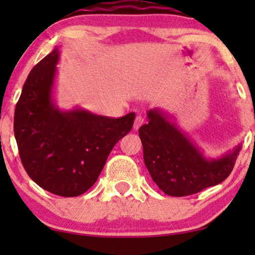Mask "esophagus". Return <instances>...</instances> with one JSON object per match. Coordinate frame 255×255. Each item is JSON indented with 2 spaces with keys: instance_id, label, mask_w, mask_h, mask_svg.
I'll use <instances>...</instances> for the list:
<instances>
[{
  "instance_id": "obj_1",
  "label": "esophagus",
  "mask_w": 255,
  "mask_h": 255,
  "mask_svg": "<svg viewBox=\"0 0 255 255\" xmlns=\"http://www.w3.org/2000/svg\"><path fill=\"white\" fill-rule=\"evenodd\" d=\"M142 124H144V118H142L141 116H137L135 117L134 123H133V128L134 130H138V128H140Z\"/></svg>"
}]
</instances>
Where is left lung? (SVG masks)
Listing matches in <instances>:
<instances>
[{"instance_id": "8db88e82", "label": "left lung", "mask_w": 255, "mask_h": 255, "mask_svg": "<svg viewBox=\"0 0 255 255\" xmlns=\"http://www.w3.org/2000/svg\"><path fill=\"white\" fill-rule=\"evenodd\" d=\"M139 128L144 162L152 180L174 197L200 193L221 183L232 172L242 145L221 158L208 159L166 113L152 109Z\"/></svg>"}]
</instances>
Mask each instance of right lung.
<instances>
[{
	"instance_id": "1",
	"label": "right lung",
	"mask_w": 255,
	"mask_h": 255,
	"mask_svg": "<svg viewBox=\"0 0 255 255\" xmlns=\"http://www.w3.org/2000/svg\"><path fill=\"white\" fill-rule=\"evenodd\" d=\"M59 57L55 46L31 69L16 104L13 131L27 175L52 194L75 197L96 182L135 115L110 118L81 108L59 109L52 95Z\"/></svg>"
}]
</instances>
